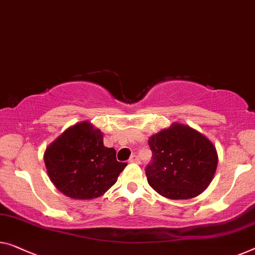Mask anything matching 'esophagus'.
<instances>
[{"label": "esophagus", "instance_id": "obj_1", "mask_svg": "<svg viewBox=\"0 0 255 255\" xmlns=\"http://www.w3.org/2000/svg\"><path fill=\"white\" fill-rule=\"evenodd\" d=\"M129 162H135V164H139L140 162V160H139V158L137 157V155H131L130 157V159H129Z\"/></svg>", "mask_w": 255, "mask_h": 255}]
</instances>
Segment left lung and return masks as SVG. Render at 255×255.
<instances>
[{"label": "left lung", "mask_w": 255, "mask_h": 255, "mask_svg": "<svg viewBox=\"0 0 255 255\" xmlns=\"http://www.w3.org/2000/svg\"><path fill=\"white\" fill-rule=\"evenodd\" d=\"M152 160L145 168L147 182L169 199H190L211 183L218 166L213 144L200 132L174 124L150 137Z\"/></svg>", "instance_id": "obj_1"}]
</instances>
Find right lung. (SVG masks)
<instances>
[{
  "label": "right lung",
  "mask_w": 255,
  "mask_h": 255,
  "mask_svg": "<svg viewBox=\"0 0 255 255\" xmlns=\"http://www.w3.org/2000/svg\"><path fill=\"white\" fill-rule=\"evenodd\" d=\"M116 154L113 147L104 146L100 129L81 123L48 146L44 162L60 192L73 199H93L111 188L127 166L118 161Z\"/></svg>",
  "instance_id": "add662e5"
}]
</instances>
